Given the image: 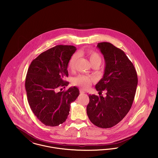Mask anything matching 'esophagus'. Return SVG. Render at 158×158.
I'll use <instances>...</instances> for the list:
<instances>
[{
	"label": "esophagus",
	"instance_id": "obj_1",
	"mask_svg": "<svg viewBox=\"0 0 158 158\" xmlns=\"http://www.w3.org/2000/svg\"><path fill=\"white\" fill-rule=\"evenodd\" d=\"M80 92L81 94H83L85 93V92L84 90H82V89H80Z\"/></svg>",
	"mask_w": 158,
	"mask_h": 158
}]
</instances>
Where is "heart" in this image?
<instances>
[{
	"label": "heart",
	"instance_id": "obj_1",
	"mask_svg": "<svg viewBox=\"0 0 158 158\" xmlns=\"http://www.w3.org/2000/svg\"><path fill=\"white\" fill-rule=\"evenodd\" d=\"M88 55L91 64L94 63H98L99 64H100L102 58L98 53L94 51H90L88 52ZM78 57L79 56L78 53H75L72 55L69 62V68L72 69L74 68L75 64L78 59ZM94 81V79L86 75H79L75 78H74L73 84L80 86L83 89H87L90 86Z\"/></svg>",
	"mask_w": 158,
	"mask_h": 158
}]
</instances>
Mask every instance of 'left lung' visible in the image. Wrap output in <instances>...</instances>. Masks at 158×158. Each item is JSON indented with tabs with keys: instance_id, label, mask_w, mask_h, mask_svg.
Returning <instances> with one entry per match:
<instances>
[{
	"instance_id": "left-lung-1",
	"label": "left lung",
	"mask_w": 158,
	"mask_h": 158,
	"mask_svg": "<svg viewBox=\"0 0 158 158\" xmlns=\"http://www.w3.org/2000/svg\"><path fill=\"white\" fill-rule=\"evenodd\" d=\"M103 54L105 68L103 78L95 85L106 90V97L89 95L87 114L98 127L111 128L120 122L131 108L137 85L135 68L124 52L110 43L97 45Z\"/></svg>"
}]
</instances>
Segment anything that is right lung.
<instances>
[{
  "mask_svg": "<svg viewBox=\"0 0 158 158\" xmlns=\"http://www.w3.org/2000/svg\"><path fill=\"white\" fill-rule=\"evenodd\" d=\"M76 50L73 45H56L41 53L28 69L25 84L27 100L33 113L46 126L64 123L70 103L80 94L75 86L61 91L69 85L65 80L68 64Z\"/></svg>",
  "mask_w": 158,
  "mask_h": 158,
  "instance_id": "right-lung-1",
  "label": "right lung"
}]
</instances>
